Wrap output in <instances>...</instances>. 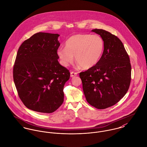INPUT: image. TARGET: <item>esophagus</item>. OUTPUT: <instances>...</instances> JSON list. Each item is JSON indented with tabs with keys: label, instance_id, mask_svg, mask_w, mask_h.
Segmentation results:
<instances>
[{
	"label": "esophagus",
	"instance_id": "obj_1",
	"mask_svg": "<svg viewBox=\"0 0 147 147\" xmlns=\"http://www.w3.org/2000/svg\"><path fill=\"white\" fill-rule=\"evenodd\" d=\"M77 75H78V74H77L76 72H71V75H70V76H71V78H74V77L76 76H77Z\"/></svg>",
	"mask_w": 147,
	"mask_h": 147
}]
</instances>
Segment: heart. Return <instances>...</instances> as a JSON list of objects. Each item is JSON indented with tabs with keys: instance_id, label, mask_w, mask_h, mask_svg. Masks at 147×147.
<instances>
[{
	"instance_id": "1",
	"label": "heart",
	"mask_w": 147,
	"mask_h": 147,
	"mask_svg": "<svg viewBox=\"0 0 147 147\" xmlns=\"http://www.w3.org/2000/svg\"><path fill=\"white\" fill-rule=\"evenodd\" d=\"M104 41L97 35L76 34L68 39L65 48H60L57 53L61 64L67 67L74 61L85 69L94 66L99 61L104 50Z\"/></svg>"
}]
</instances>
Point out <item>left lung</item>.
Segmentation results:
<instances>
[{
	"instance_id": "1",
	"label": "left lung",
	"mask_w": 147,
	"mask_h": 147,
	"mask_svg": "<svg viewBox=\"0 0 147 147\" xmlns=\"http://www.w3.org/2000/svg\"><path fill=\"white\" fill-rule=\"evenodd\" d=\"M104 41V51L98 62L80 73L87 102L98 109L116 104L126 94L130 84L131 67L122 42L102 29L92 30Z\"/></svg>"
}]
</instances>
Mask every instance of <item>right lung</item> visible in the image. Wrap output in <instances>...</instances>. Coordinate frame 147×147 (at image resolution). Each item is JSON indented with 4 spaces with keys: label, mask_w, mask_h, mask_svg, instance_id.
Returning <instances> with one entry per match:
<instances>
[{
    "label": "right lung",
    "mask_w": 147,
    "mask_h": 147,
    "mask_svg": "<svg viewBox=\"0 0 147 147\" xmlns=\"http://www.w3.org/2000/svg\"><path fill=\"white\" fill-rule=\"evenodd\" d=\"M59 35L38 32L24 41L17 52L13 80L19 97L32 111L50 113L64 100L70 73L58 61Z\"/></svg>",
    "instance_id": "obj_1"
}]
</instances>
